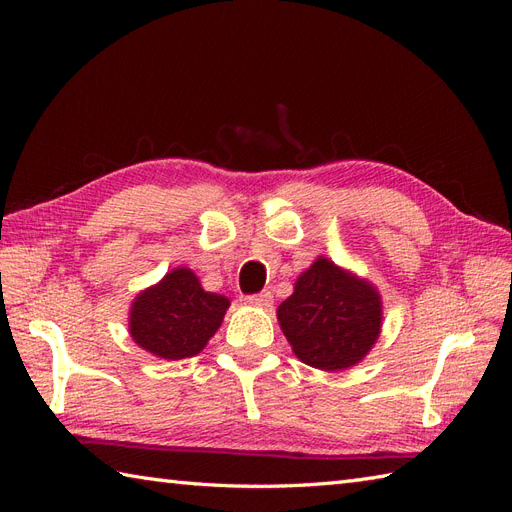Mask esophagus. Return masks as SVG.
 Wrapping results in <instances>:
<instances>
[{
  "label": "esophagus",
  "instance_id": "1",
  "mask_svg": "<svg viewBox=\"0 0 512 512\" xmlns=\"http://www.w3.org/2000/svg\"><path fill=\"white\" fill-rule=\"evenodd\" d=\"M245 303L254 305V307H269L273 303V297H271L269 290H265V292H258V294H250V297H245Z\"/></svg>",
  "mask_w": 512,
  "mask_h": 512
}]
</instances>
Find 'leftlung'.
I'll return each mask as SVG.
<instances>
[{
	"instance_id": "1",
	"label": "left lung",
	"mask_w": 512,
	"mask_h": 512,
	"mask_svg": "<svg viewBox=\"0 0 512 512\" xmlns=\"http://www.w3.org/2000/svg\"><path fill=\"white\" fill-rule=\"evenodd\" d=\"M277 320L299 361L322 371L348 369L365 359L380 335V292L320 256L277 307Z\"/></svg>"
}]
</instances>
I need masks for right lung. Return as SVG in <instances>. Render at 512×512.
Segmentation results:
<instances>
[{"instance_id":"obj_1","label":"right lung","mask_w":512,"mask_h":512,"mask_svg":"<svg viewBox=\"0 0 512 512\" xmlns=\"http://www.w3.org/2000/svg\"><path fill=\"white\" fill-rule=\"evenodd\" d=\"M228 305L224 294L203 290L192 269L177 267L132 301L130 337L160 359H188L220 329Z\"/></svg>"}]
</instances>
